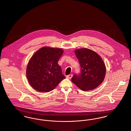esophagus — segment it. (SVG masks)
I'll list each match as a JSON object with an SVG mask.
<instances>
[{
	"mask_svg": "<svg viewBox=\"0 0 131 131\" xmlns=\"http://www.w3.org/2000/svg\"><path fill=\"white\" fill-rule=\"evenodd\" d=\"M72 77V74H69V75H67V77H66L67 78H68V79H71Z\"/></svg>",
	"mask_w": 131,
	"mask_h": 131,
	"instance_id": "esophagus-1",
	"label": "esophagus"
}]
</instances>
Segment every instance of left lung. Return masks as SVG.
Masks as SVG:
<instances>
[{"instance_id":"obj_1","label":"left lung","mask_w":131,"mask_h":131,"mask_svg":"<svg viewBox=\"0 0 131 131\" xmlns=\"http://www.w3.org/2000/svg\"><path fill=\"white\" fill-rule=\"evenodd\" d=\"M75 53L79 60L80 71L74 74L71 80L82 91L92 90L104 79L106 67L101 57L86 48L77 50Z\"/></svg>"}]
</instances>
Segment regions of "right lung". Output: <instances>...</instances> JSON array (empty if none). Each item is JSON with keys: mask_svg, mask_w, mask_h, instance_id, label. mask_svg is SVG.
I'll use <instances>...</instances> for the list:
<instances>
[{"mask_svg": "<svg viewBox=\"0 0 131 131\" xmlns=\"http://www.w3.org/2000/svg\"><path fill=\"white\" fill-rule=\"evenodd\" d=\"M63 53L61 49L44 47L35 52L27 67V79L36 91L49 92L65 79L58 60Z\"/></svg>", "mask_w": 131, "mask_h": 131, "instance_id": "add662e5", "label": "right lung"}]
</instances>
